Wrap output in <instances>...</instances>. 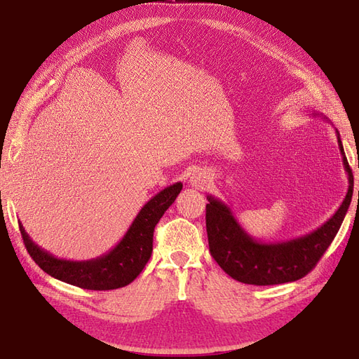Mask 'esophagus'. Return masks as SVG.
Returning <instances> with one entry per match:
<instances>
[{"instance_id": "esophagus-1", "label": "esophagus", "mask_w": 359, "mask_h": 359, "mask_svg": "<svg viewBox=\"0 0 359 359\" xmlns=\"http://www.w3.org/2000/svg\"><path fill=\"white\" fill-rule=\"evenodd\" d=\"M208 182H210V177L203 172H196L191 175V186H194V187L203 189L208 186Z\"/></svg>"}]
</instances>
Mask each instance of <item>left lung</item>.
Instances as JSON below:
<instances>
[{
    "label": "left lung",
    "instance_id": "8db88e82",
    "mask_svg": "<svg viewBox=\"0 0 359 359\" xmlns=\"http://www.w3.org/2000/svg\"><path fill=\"white\" fill-rule=\"evenodd\" d=\"M313 115L319 116L320 114ZM337 140L349 187L335 214L310 233L287 241H257L236 222L229 206L214 196H206V232L210 252L226 274L245 285L269 286L297 281L316 266L339 232L353 193L352 169L344 156L339 132Z\"/></svg>",
    "mask_w": 359,
    "mask_h": 359
}]
</instances>
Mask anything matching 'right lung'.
Here are the masks:
<instances>
[{
	"label": "right lung",
	"mask_w": 359,
	"mask_h": 359,
	"mask_svg": "<svg viewBox=\"0 0 359 359\" xmlns=\"http://www.w3.org/2000/svg\"><path fill=\"white\" fill-rule=\"evenodd\" d=\"M182 189L181 182L163 189L139 211L128 231L111 252L90 260L58 259L39 247L19 223L25 247L34 262L53 278L90 290L124 287L142 273L153 253L154 227Z\"/></svg>",
	"instance_id": "obj_1"
}]
</instances>
